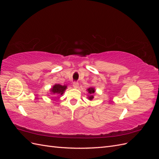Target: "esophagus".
<instances>
[{
	"label": "esophagus",
	"mask_w": 159,
	"mask_h": 159,
	"mask_svg": "<svg viewBox=\"0 0 159 159\" xmlns=\"http://www.w3.org/2000/svg\"><path fill=\"white\" fill-rule=\"evenodd\" d=\"M73 87H74V88H75V89L78 88V87H79V84H78V82H74V83H73Z\"/></svg>",
	"instance_id": "esophagus-1"
}]
</instances>
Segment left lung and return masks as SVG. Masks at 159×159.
Instances as JSON below:
<instances>
[{"label":"left lung","mask_w":159,"mask_h":159,"mask_svg":"<svg viewBox=\"0 0 159 159\" xmlns=\"http://www.w3.org/2000/svg\"><path fill=\"white\" fill-rule=\"evenodd\" d=\"M88 93H89V96H88V99H89V100H92L93 99V93H95V89L93 88H89V89H88Z\"/></svg>","instance_id":"1"}]
</instances>
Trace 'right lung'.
Returning a JSON list of instances; mask_svg holds the SVG:
<instances>
[{
    "mask_svg": "<svg viewBox=\"0 0 159 159\" xmlns=\"http://www.w3.org/2000/svg\"><path fill=\"white\" fill-rule=\"evenodd\" d=\"M67 89V85H61L60 84H55L53 86L52 88L50 89V91L53 95H62L64 93L65 90Z\"/></svg>",
    "mask_w": 159,
    "mask_h": 159,
    "instance_id": "1",
    "label": "right lung"
}]
</instances>
